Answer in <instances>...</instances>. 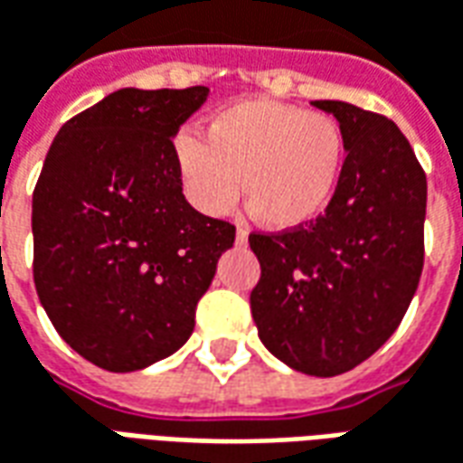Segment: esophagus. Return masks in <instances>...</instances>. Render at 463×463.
I'll list each match as a JSON object with an SVG mask.
<instances>
[{"label": "esophagus", "mask_w": 463, "mask_h": 463, "mask_svg": "<svg viewBox=\"0 0 463 463\" xmlns=\"http://www.w3.org/2000/svg\"><path fill=\"white\" fill-rule=\"evenodd\" d=\"M247 239H249L247 226L239 224V226H237V244H239V247H244V244H247Z\"/></svg>", "instance_id": "34e87169"}]
</instances>
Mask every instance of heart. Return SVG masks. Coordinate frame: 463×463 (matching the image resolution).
<instances>
[{
  "label": "heart",
  "instance_id": "1",
  "mask_svg": "<svg viewBox=\"0 0 463 463\" xmlns=\"http://www.w3.org/2000/svg\"><path fill=\"white\" fill-rule=\"evenodd\" d=\"M174 164L184 194L204 214L241 199L261 224L297 229L319 219L339 189L346 137L324 111L277 99L229 104L206 121L204 142L176 134Z\"/></svg>",
  "mask_w": 463,
  "mask_h": 463
}]
</instances>
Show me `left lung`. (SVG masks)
<instances>
[{"instance_id": "left-lung-1", "label": "left lung", "mask_w": 463, "mask_h": 463, "mask_svg": "<svg viewBox=\"0 0 463 463\" xmlns=\"http://www.w3.org/2000/svg\"><path fill=\"white\" fill-rule=\"evenodd\" d=\"M346 137V166L309 224L251 232L261 277L259 339L291 369L336 376L366 362L404 319L424 269L426 174L394 121L321 99Z\"/></svg>"}]
</instances>
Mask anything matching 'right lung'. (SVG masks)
<instances>
[{
    "mask_svg": "<svg viewBox=\"0 0 463 463\" xmlns=\"http://www.w3.org/2000/svg\"><path fill=\"white\" fill-rule=\"evenodd\" d=\"M209 97L119 90L59 129L32 194L34 287L59 336L107 372H137L194 331L237 226L182 194L174 134Z\"/></svg>",
    "mask_w": 463,
    "mask_h": 463,
    "instance_id": "right-lung-1",
    "label": "right lung"
}]
</instances>
